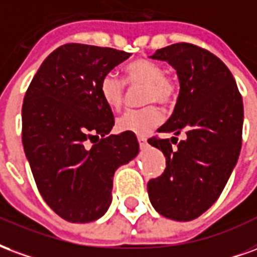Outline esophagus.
<instances>
[{
    "mask_svg": "<svg viewBox=\"0 0 257 257\" xmlns=\"http://www.w3.org/2000/svg\"><path fill=\"white\" fill-rule=\"evenodd\" d=\"M138 142H140V147H141V148H147L148 147L147 138H144V137H138Z\"/></svg>",
    "mask_w": 257,
    "mask_h": 257,
    "instance_id": "34e87169",
    "label": "esophagus"
}]
</instances>
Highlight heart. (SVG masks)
Returning a JSON list of instances; mask_svg holds the SVG:
<instances>
[{"label":"heart","instance_id":"1","mask_svg":"<svg viewBox=\"0 0 257 257\" xmlns=\"http://www.w3.org/2000/svg\"><path fill=\"white\" fill-rule=\"evenodd\" d=\"M162 65L148 59H138L126 65L124 75L130 85L145 86L142 93L144 104L170 105L178 94V85L171 76H167ZM102 100L112 109H119L124 100V82L116 75L106 74L100 82ZM163 121L162 110L151 105L138 110H127L117 119L116 124L120 131L145 136Z\"/></svg>","mask_w":257,"mask_h":257}]
</instances>
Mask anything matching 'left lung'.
<instances>
[{
  "label": "left lung",
  "mask_w": 257,
  "mask_h": 257,
  "mask_svg": "<svg viewBox=\"0 0 257 257\" xmlns=\"http://www.w3.org/2000/svg\"><path fill=\"white\" fill-rule=\"evenodd\" d=\"M151 59L167 61L179 79V95L171 117L159 133L186 134L148 142L166 156V170L148 182L157 212L188 222L203 215L223 192L238 160L242 144L244 105L233 75L211 52L192 44H174Z\"/></svg>",
  "instance_id": "obj_1"
}]
</instances>
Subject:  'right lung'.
I'll return each mask as SVG.
<instances>
[{
  "instance_id": "1",
  "label": "right lung",
  "mask_w": 257,
  "mask_h": 257,
  "mask_svg": "<svg viewBox=\"0 0 257 257\" xmlns=\"http://www.w3.org/2000/svg\"><path fill=\"white\" fill-rule=\"evenodd\" d=\"M130 53L67 44L45 59L22 108V140L41 196L72 223L101 218L112 203L113 175L140 152L134 133L108 136L113 113L100 93L102 76ZM100 141L91 148L87 141Z\"/></svg>"
}]
</instances>
